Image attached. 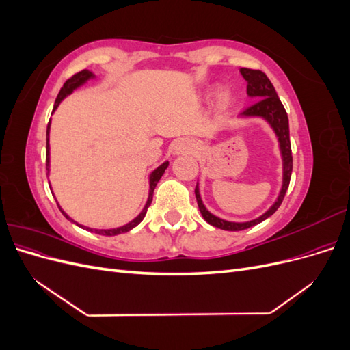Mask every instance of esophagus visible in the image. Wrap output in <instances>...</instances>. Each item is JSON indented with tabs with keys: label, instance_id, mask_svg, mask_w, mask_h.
Wrapping results in <instances>:
<instances>
[{
	"label": "esophagus",
	"instance_id": "esophagus-1",
	"mask_svg": "<svg viewBox=\"0 0 350 350\" xmlns=\"http://www.w3.org/2000/svg\"><path fill=\"white\" fill-rule=\"evenodd\" d=\"M178 150L181 152V150H189V144L188 143H181L179 144V147H178Z\"/></svg>",
	"mask_w": 350,
	"mask_h": 350
}]
</instances>
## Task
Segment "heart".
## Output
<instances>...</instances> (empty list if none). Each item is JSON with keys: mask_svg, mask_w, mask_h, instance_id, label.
Listing matches in <instances>:
<instances>
[{"mask_svg": "<svg viewBox=\"0 0 350 350\" xmlns=\"http://www.w3.org/2000/svg\"><path fill=\"white\" fill-rule=\"evenodd\" d=\"M219 100H220V105H226V103L229 102L228 93H226V92H221V93L219 94Z\"/></svg>", "mask_w": 350, "mask_h": 350, "instance_id": "obj_1", "label": "heart"}]
</instances>
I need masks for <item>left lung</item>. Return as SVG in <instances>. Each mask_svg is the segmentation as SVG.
Instances as JSON below:
<instances>
[{
	"label": "left lung",
	"instance_id": "left-lung-1",
	"mask_svg": "<svg viewBox=\"0 0 350 350\" xmlns=\"http://www.w3.org/2000/svg\"><path fill=\"white\" fill-rule=\"evenodd\" d=\"M241 74L248 81L247 92L250 96L252 98H258V100L248 107L245 111L242 112V115L245 116H262L264 120H267L270 125L276 131L279 137V143H280V150L283 156V187L280 196L278 198L276 203L273 204V207L266 211L262 216H260L256 220L245 221V224H235V221H228L224 219H219L213 216L206 210L203 201L200 198L198 193V184L196 185V197H197V203L198 208L203 215L204 220L207 224L213 225L215 228L224 229V230H242V229H248L254 225L261 224L262 220H266L270 217L274 211H276L282 201L284 198L286 191H288V187L291 183V175H292V149H291V137H289V120H288V113L284 111L283 103L280 102L276 90H274V86L269 77L264 74L261 70H252V68H241Z\"/></svg>",
	"mask_w": 350,
	"mask_h": 350
}]
</instances>
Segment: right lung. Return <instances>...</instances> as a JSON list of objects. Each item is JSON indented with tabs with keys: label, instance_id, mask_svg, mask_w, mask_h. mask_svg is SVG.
<instances>
[{
	"label": "right lung",
	"instance_id": "right-lung-1",
	"mask_svg": "<svg viewBox=\"0 0 350 350\" xmlns=\"http://www.w3.org/2000/svg\"><path fill=\"white\" fill-rule=\"evenodd\" d=\"M90 77H93V74L90 72V71H88V70H81V71H79V72H76L74 74V76H71L66 83H64V86L61 88V90H59V93H58V96H57V99H55V103H54V111L58 108V105H59V102L64 99L67 94H70L74 89L76 88H79L80 84H83L84 81H86L88 79H90ZM52 111V112H54ZM49 124H51V121H49ZM49 124H48V129H46V169L49 167ZM167 162H165L163 165H161L159 166L156 171L152 174V176H150V193H149V200H147V204H146V207L143 208V211L142 213L137 216L133 221H130V224H126L125 226H122V228H116V229H108V230H96V234H100V235H107V237H112V235H118V234H122V232H129L130 229H133L134 226H137L140 224V221L144 219V216H146V211H147V208H149V206L152 204V200H153V191H154V188H156V185H157V183H159V179L162 178V175H163V172H165V169L167 167ZM49 171V169H48ZM62 211V210H61ZM62 215H64L67 219H70L64 211H62ZM88 230H92V229H89V228H86Z\"/></svg>",
	"mask_w": 350,
	"mask_h": 350
}]
</instances>
